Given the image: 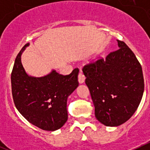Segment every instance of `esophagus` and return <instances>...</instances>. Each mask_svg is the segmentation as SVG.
Returning a JSON list of instances; mask_svg holds the SVG:
<instances>
[{
	"mask_svg": "<svg viewBox=\"0 0 150 150\" xmlns=\"http://www.w3.org/2000/svg\"><path fill=\"white\" fill-rule=\"evenodd\" d=\"M85 76L83 75V74L82 73V71H79V75H78V81H79V83H83L85 82Z\"/></svg>",
	"mask_w": 150,
	"mask_h": 150,
	"instance_id": "1",
	"label": "esophagus"
}]
</instances>
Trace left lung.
I'll list each match as a JSON object with an SVG mask.
<instances>
[{
  "instance_id": "8db88e82",
  "label": "left lung",
  "mask_w": 150,
  "mask_h": 150,
  "mask_svg": "<svg viewBox=\"0 0 150 150\" xmlns=\"http://www.w3.org/2000/svg\"><path fill=\"white\" fill-rule=\"evenodd\" d=\"M117 42L119 50L83 68L95 117L111 127L119 126L133 116L144 91L140 62L123 41Z\"/></svg>"
}]
</instances>
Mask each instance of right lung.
<instances>
[{
  "label": "right lung",
  "mask_w": 150,
  "mask_h": 150,
  "mask_svg": "<svg viewBox=\"0 0 150 150\" xmlns=\"http://www.w3.org/2000/svg\"><path fill=\"white\" fill-rule=\"evenodd\" d=\"M29 43L22 47L16 58L11 74L12 94L18 112L39 128L53 132L67 120V98L79 86V69L64 76L55 70L41 77L28 76L21 56Z\"/></svg>",
  "instance_id": "obj_1"
}]
</instances>
